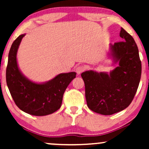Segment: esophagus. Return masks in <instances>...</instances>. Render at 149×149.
<instances>
[{"label": "esophagus", "mask_w": 149, "mask_h": 149, "mask_svg": "<svg viewBox=\"0 0 149 149\" xmlns=\"http://www.w3.org/2000/svg\"><path fill=\"white\" fill-rule=\"evenodd\" d=\"M85 68L83 66H78L76 68V72L77 74H81L82 72H83V71L85 70Z\"/></svg>", "instance_id": "34e87169"}]
</instances>
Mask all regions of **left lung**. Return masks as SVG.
<instances>
[{
  "mask_svg": "<svg viewBox=\"0 0 149 149\" xmlns=\"http://www.w3.org/2000/svg\"><path fill=\"white\" fill-rule=\"evenodd\" d=\"M119 35L123 41L110 45L109 54L119 66L110 74L93 70L81 74L87 107L104 115L117 113L131 104L141 77L142 64L135 40L122 28Z\"/></svg>",
  "mask_w": 149,
  "mask_h": 149,
  "instance_id": "obj_1",
  "label": "left lung"
}]
</instances>
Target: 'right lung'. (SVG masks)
Here are the masks:
<instances>
[{"mask_svg": "<svg viewBox=\"0 0 149 149\" xmlns=\"http://www.w3.org/2000/svg\"><path fill=\"white\" fill-rule=\"evenodd\" d=\"M19 35L10 49L6 70V81L15 104L25 113L34 116L50 115L60 109L63 95L77 73H62L43 83L30 81L21 72L17 66V52L22 38Z\"/></svg>", "mask_w": 149, "mask_h": 149, "instance_id": "obj_1", "label": "right lung"}]
</instances>
